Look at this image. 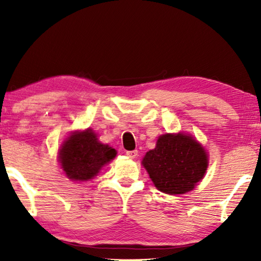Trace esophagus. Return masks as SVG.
<instances>
[{
    "instance_id": "esophagus-1",
    "label": "esophagus",
    "mask_w": 261,
    "mask_h": 261,
    "mask_svg": "<svg viewBox=\"0 0 261 261\" xmlns=\"http://www.w3.org/2000/svg\"><path fill=\"white\" fill-rule=\"evenodd\" d=\"M126 155L130 159H136L137 155H138V151H137V149H134V151H126Z\"/></svg>"
}]
</instances>
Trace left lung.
<instances>
[{"label": "left lung", "instance_id": "1", "mask_svg": "<svg viewBox=\"0 0 261 261\" xmlns=\"http://www.w3.org/2000/svg\"><path fill=\"white\" fill-rule=\"evenodd\" d=\"M143 166L158 190L167 194L191 191L208 167L205 148L187 134H166L144 156Z\"/></svg>", "mask_w": 261, "mask_h": 261}]
</instances>
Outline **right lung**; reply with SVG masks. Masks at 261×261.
Instances as JSON below:
<instances>
[{
    "label": "right lung",
    "instance_id": "1",
    "mask_svg": "<svg viewBox=\"0 0 261 261\" xmlns=\"http://www.w3.org/2000/svg\"><path fill=\"white\" fill-rule=\"evenodd\" d=\"M116 149L100 143L92 129L74 131L62 144L59 161L67 177L74 182L90 180L116 156Z\"/></svg>",
    "mask_w": 261,
    "mask_h": 261
}]
</instances>
